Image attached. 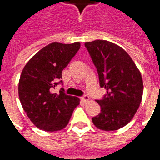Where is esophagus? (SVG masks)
<instances>
[{
	"instance_id": "esophagus-1",
	"label": "esophagus",
	"mask_w": 160,
	"mask_h": 160,
	"mask_svg": "<svg viewBox=\"0 0 160 160\" xmlns=\"http://www.w3.org/2000/svg\"><path fill=\"white\" fill-rule=\"evenodd\" d=\"M81 100L83 101V102H88V101L90 100V98L88 95H84L83 97H81Z\"/></svg>"
}]
</instances>
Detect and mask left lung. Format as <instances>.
Returning a JSON list of instances; mask_svg holds the SVG:
<instances>
[{
	"mask_svg": "<svg viewBox=\"0 0 160 160\" xmlns=\"http://www.w3.org/2000/svg\"><path fill=\"white\" fill-rule=\"evenodd\" d=\"M96 67L100 87L107 92L102 99L100 113L92 118L99 129L113 131L127 125L134 118L142 98L143 81L134 61L120 46L106 40L85 43Z\"/></svg>",
	"mask_w": 160,
	"mask_h": 160,
	"instance_id": "8db88e82",
	"label": "left lung"
}]
</instances>
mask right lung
<instances>
[{"instance_id":"add662e5","label":"right lung","mask_w":160,"mask_h":160,"mask_svg":"<svg viewBox=\"0 0 160 160\" xmlns=\"http://www.w3.org/2000/svg\"><path fill=\"white\" fill-rule=\"evenodd\" d=\"M80 48L79 42L71 44L52 42L33 56L23 68L19 82V97L24 111L32 123L49 132L66 127L80 98L64 92L53 93L62 84V72Z\"/></svg>"}]
</instances>
